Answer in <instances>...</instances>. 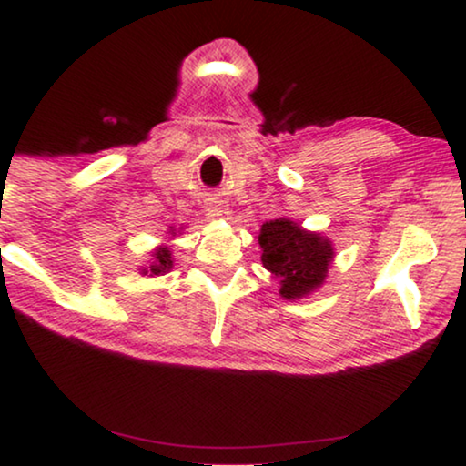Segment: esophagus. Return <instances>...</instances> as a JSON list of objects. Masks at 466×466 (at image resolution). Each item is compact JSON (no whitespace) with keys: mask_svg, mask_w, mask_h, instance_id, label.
<instances>
[{"mask_svg":"<svg viewBox=\"0 0 466 466\" xmlns=\"http://www.w3.org/2000/svg\"><path fill=\"white\" fill-rule=\"evenodd\" d=\"M208 211H209V216H214V218L230 216V209H228L226 201H222V197H211V199L208 201Z\"/></svg>","mask_w":466,"mask_h":466,"instance_id":"34e87169","label":"esophagus"}]
</instances>
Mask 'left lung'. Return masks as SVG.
I'll use <instances>...</instances> for the list:
<instances>
[{"label": "left lung", "mask_w": 466, "mask_h": 466, "mask_svg": "<svg viewBox=\"0 0 466 466\" xmlns=\"http://www.w3.org/2000/svg\"><path fill=\"white\" fill-rule=\"evenodd\" d=\"M261 261L279 278L283 299H302L325 286L335 248L327 236L310 232L289 218L269 219L258 232Z\"/></svg>", "instance_id": "obj_1"}]
</instances>
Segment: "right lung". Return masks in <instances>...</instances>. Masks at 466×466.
Masks as SVG:
<instances>
[{"mask_svg":"<svg viewBox=\"0 0 466 466\" xmlns=\"http://www.w3.org/2000/svg\"><path fill=\"white\" fill-rule=\"evenodd\" d=\"M180 230H183V228H180ZM168 234L170 236H177L175 228L170 226ZM172 261H175V258H172V250H170L168 244H160V247H156L152 250V258H149V265L141 267L139 273L141 275H149V278H156V275H164V273H168L172 269Z\"/></svg>","mask_w":466,"mask_h":466,"instance_id":"obj_1","label":"right lung"}]
</instances>
